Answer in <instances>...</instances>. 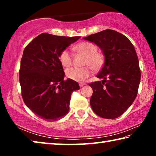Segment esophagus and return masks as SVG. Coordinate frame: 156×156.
<instances>
[{"mask_svg": "<svg viewBox=\"0 0 156 156\" xmlns=\"http://www.w3.org/2000/svg\"><path fill=\"white\" fill-rule=\"evenodd\" d=\"M86 83H80V87H83V86H84V85H86Z\"/></svg>", "mask_w": 156, "mask_h": 156, "instance_id": "1", "label": "esophagus"}]
</instances>
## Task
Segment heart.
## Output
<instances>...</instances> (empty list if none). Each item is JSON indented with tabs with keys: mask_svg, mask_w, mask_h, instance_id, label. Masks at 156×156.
<instances>
[{
	"mask_svg": "<svg viewBox=\"0 0 156 156\" xmlns=\"http://www.w3.org/2000/svg\"><path fill=\"white\" fill-rule=\"evenodd\" d=\"M76 49L83 52L87 55L85 61L86 65H90L94 69H98L101 67L103 62V58L99 53L98 48L94 44L90 42H83L75 47ZM60 61L64 67H69L72 63V54L69 49H65L60 53L59 56ZM90 66L84 67H74L68 69L66 71L67 76L72 80L76 82H84L90 76L93 71Z\"/></svg>",
	"mask_w": 156,
	"mask_h": 156,
	"instance_id": "heart-1",
	"label": "heart"
}]
</instances>
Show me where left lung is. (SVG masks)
<instances>
[{
	"label": "left lung",
	"instance_id": "obj_1",
	"mask_svg": "<svg viewBox=\"0 0 156 156\" xmlns=\"http://www.w3.org/2000/svg\"><path fill=\"white\" fill-rule=\"evenodd\" d=\"M83 39L99 47L105 57L96 76L102 81L89 84L93 89L91 109L100 117L115 119L129 109L138 94L141 74L135 48L125 36L112 30Z\"/></svg>",
	"mask_w": 156,
	"mask_h": 156
}]
</instances>
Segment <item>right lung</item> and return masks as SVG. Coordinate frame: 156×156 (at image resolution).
<instances>
[{"instance_id":"obj_1","label":"right lung","mask_w":156,"mask_h":156,"mask_svg":"<svg viewBox=\"0 0 156 156\" xmlns=\"http://www.w3.org/2000/svg\"><path fill=\"white\" fill-rule=\"evenodd\" d=\"M80 36L66 37L43 33L23 51L19 71L22 97L31 112L46 121H55L69 110L71 94L80 89L74 80H64L60 53Z\"/></svg>"}]
</instances>
